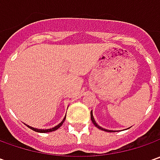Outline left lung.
<instances>
[{
  "label": "left lung",
  "instance_id": "8db88e82",
  "mask_svg": "<svg viewBox=\"0 0 160 160\" xmlns=\"http://www.w3.org/2000/svg\"><path fill=\"white\" fill-rule=\"evenodd\" d=\"M91 119H92V122L93 123V125L97 127V128H99V129H101V130H102V131H105V132H115V131H113V130H108V129H105V128H102V126H100L97 123H96L95 119H94V118H93V115H92V111H91Z\"/></svg>",
  "mask_w": 160,
  "mask_h": 160
}]
</instances>
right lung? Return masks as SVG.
<instances>
[{
    "label": "right lung",
    "instance_id": "1",
    "mask_svg": "<svg viewBox=\"0 0 160 160\" xmlns=\"http://www.w3.org/2000/svg\"><path fill=\"white\" fill-rule=\"evenodd\" d=\"M65 119H66V116H65V118H63V120L58 124V126H54V127H52V128H50V129H37V128H34V127H32V126H27L30 128V129H32V130H34V132H52V131H56L57 129H58L60 126H62V124L64 123V121Z\"/></svg>",
    "mask_w": 160,
    "mask_h": 160
}]
</instances>
